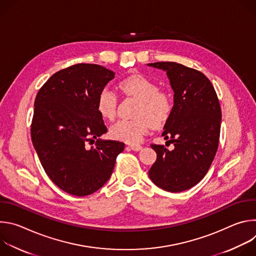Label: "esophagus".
I'll return each mask as SVG.
<instances>
[{
    "label": "esophagus",
    "mask_w": 256,
    "mask_h": 256,
    "mask_svg": "<svg viewBox=\"0 0 256 256\" xmlns=\"http://www.w3.org/2000/svg\"><path fill=\"white\" fill-rule=\"evenodd\" d=\"M130 148L132 151H140L142 149V146L138 144H130Z\"/></svg>",
    "instance_id": "esophagus-1"
}]
</instances>
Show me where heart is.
<instances>
[{
    "label": "heart",
    "mask_w": 256,
    "mask_h": 256,
    "mask_svg": "<svg viewBox=\"0 0 256 256\" xmlns=\"http://www.w3.org/2000/svg\"><path fill=\"white\" fill-rule=\"evenodd\" d=\"M120 89L128 96L140 100L136 120H120L109 128V134L114 140L130 144L140 142L151 126H163L171 116L173 101L170 95L159 91L158 85L149 78L134 75L122 79L118 83ZM96 108L99 114L112 120L118 109V95L108 87H104L98 94Z\"/></svg>",
    "instance_id": "1"
}]
</instances>
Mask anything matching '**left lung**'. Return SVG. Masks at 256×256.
I'll list each match as a JSON object with an SVG mask.
<instances>
[{
	"label": "left lung",
	"instance_id": "obj_1",
	"mask_svg": "<svg viewBox=\"0 0 256 256\" xmlns=\"http://www.w3.org/2000/svg\"><path fill=\"white\" fill-rule=\"evenodd\" d=\"M148 66L165 70L174 91L173 112L162 132L174 149L151 144L157 160L149 176L160 188L180 192L198 184L212 165L220 138V102L202 72L173 62Z\"/></svg>",
	"mask_w": 256,
	"mask_h": 256
}]
</instances>
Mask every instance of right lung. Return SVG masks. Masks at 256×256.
<instances>
[{"label":"right lung","instance_id":"add662e5","mask_svg":"<svg viewBox=\"0 0 256 256\" xmlns=\"http://www.w3.org/2000/svg\"><path fill=\"white\" fill-rule=\"evenodd\" d=\"M114 78L102 66L77 64L56 72L36 95L30 130L34 149L50 180L72 196L102 188L124 149L122 142L99 138L107 128L96 100Z\"/></svg>","mask_w":256,"mask_h":256}]
</instances>
